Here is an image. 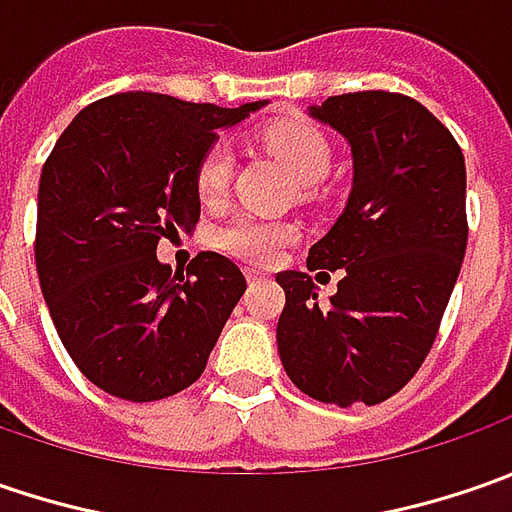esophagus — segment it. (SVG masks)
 <instances>
[{
  "instance_id": "obj_1",
  "label": "esophagus",
  "mask_w": 512,
  "mask_h": 512,
  "mask_svg": "<svg viewBox=\"0 0 512 512\" xmlns=\"http://www.w3.org/2000/svg\"><path fill=\"white\" fill-rule=\"evenodd\" d=\"M245 276H247V282H250V285H256V282H265V279H267L265 273H259V270H253V267H247Z\"/></svg>"
}]
</instances>
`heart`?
<instances>
[{
  "mask_svg": "<svg viewBox=\"0 0 512 512\" xmlns=\"http://www.w3.org/2000/svg\"><path fill=\"white\" fill-rule=\"evenodd\" d=\"M267 150L285 165L299 185L313 187L330 170L333 153L322 130L305 122H279L265 130ZM233 179V150L227 145H213L196 168V193L205 205H219L227 196ZM293 239V227L279 222H265L256 216H236L216 230L213 242L236 259L245 262H273L279 250Z\"/></svg>",
  "mask_w": 512,
  "mask_h": 512,
  "instance_id": "heart-1",
  "label": "heart"
}]
</instances>
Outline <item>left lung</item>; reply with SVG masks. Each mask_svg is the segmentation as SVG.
<instances>
[{
    "mask_svg": "<svg viewBox=\"0 0 512 512\" xmlns=\"http://www.w3.org/2000/svg\"><path fill=\"white\" fill-rule=\"evenodd\" d=\"M353 153L344 213L307 253V270H339L319 305L310 273L285 270L276 325L290 382L339 407L379 404L416 376L436 342L467 247L464 156L422 102L362 90L307 110ZM330 279V276H327Z\"/></svg>",
    "mask_w": 512,
    "mask_h": 512,
    "instance_id": "obj_1",
    "label": "left lung"
}]
</instances>
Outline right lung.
Segmentation results:
<instances>
[{
	"mask_svg": "<svg viewBox=\"0 0 512 512\" xmlns=\"http://www.w3.org/2000/svg\"><path fill=\"white\" fill-rule=\"evenodd\" d=\"M265 105L130 90L79 110L50 150L36 273L70 359L110 396L159 402L205 373L245 276L213 250L173 273L156 245L199 222L196 168L219 130Z\"/></svg>",
	"mask_w": 512,
	"mask_h": 512,
	"instance_id": "right-lung-1",
	"label": "right lung"
}]
</instances>
